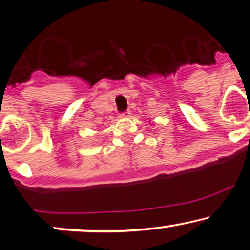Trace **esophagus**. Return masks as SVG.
Returning <instances> with one entry per match:
<instances>
[{
    "label": "esophagus",
    "instance_id": "1",
    "mask_svg": "<svg viewBox=\"0 0 250 250\" xmlns=\"http://www.w3.org/2000/svg\"><path fill=\"white\" fill-rule=\"evenodd\" d=\"M119 117L120 118H127V117H130V111H124V112L119 113Z\"/></svg>",
    "mask_w": 250,
    "mask_h": 250
}]
</instances>
